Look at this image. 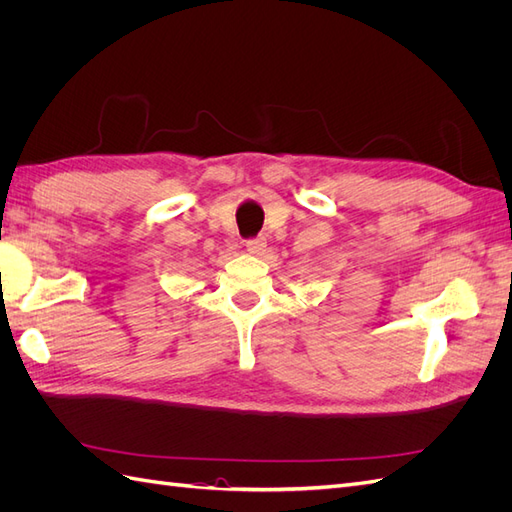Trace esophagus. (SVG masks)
<instances>
[{
	"mask_svg": "<svg viewBox=\"0 0 512 512\" xmlns=\"http://www.w3.org/2000/svg\"><path fill=\"white\" fill-rule=\"evenodd\" d=\"M245 247H247V252H250V254H262V252H265V247H267V239L265 237L247 239Z\"/></svg>",
	"mask_w": 512,
	"mask_h": 512,
	"instance_id": "34e87169",
	"label": "esophagus"
}]
</instances>
